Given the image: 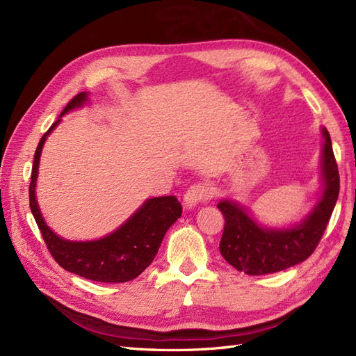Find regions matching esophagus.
<instances>
[{"instance_id":"34e87169","label":"esophagus","mask_w":356,"mask_h":356,"mask_svg":"<svg viewBox=\"0 0 356 356\" xmlns=\"http://www.w3.org/2000/svg\"><path fill=\"white\" fill-rule=\"evenodd\" d=\"M213 197V190L207 182H196L184 195V203L187 208H193L202 202H208Z\"/></svg>"}]
</instances>
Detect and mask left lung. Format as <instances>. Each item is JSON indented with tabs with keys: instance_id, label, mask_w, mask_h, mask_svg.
Returning a JSON list of instances; mask_svg holds the SVG:
<instances>
[{
	"instance_id": "left-lung-1",
	"label": "left lung",
	"mask_w": 356,
	"mask_h": 356,
	"mask_svg": "<svg viewBox=\"0 0 356 356\" xmlns=\"http://www.w3.org/2000/svg\"><path fill=\"white\" fill-rule=\"evenodd\" d=\"M322 178L324 191L307 218L291 229L275 230L258 225L243 208L230 200H221L217 208L224 215V232L220 252L236 270L246 275H267L305 261L314 254L324 234L339 197L340 177L331 138L322 127Z\"/></svg>"
}]
</instances>
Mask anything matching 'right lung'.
Returning <instances> with one entry per match:
<instances>
[{
  "label": "right lung",
  "mask_w": 356,
  "mask_h": 356,
  "mask_svg": "<svg viewBox=\"0 0 356 356\" xmlns=\"http://www.w3.org/2000/svg\"><path fill=\"white\" fill-rule=\"evenodd\" d=\"M86 101H88L86 92L74 96L59 117L79 108ZM59 122L53 123L40 139L31 174L29 208L42 239L55 261L71 273L95 282L118 284L132 281L154 260L165 233L181 217V203L175 196L148 199L122 227L98 241L71 242L59 238L47 227L35 199V181L41 149L47 135Z\"/></svg>",
  "instance_id": "obj_1"
}]
</instances>
